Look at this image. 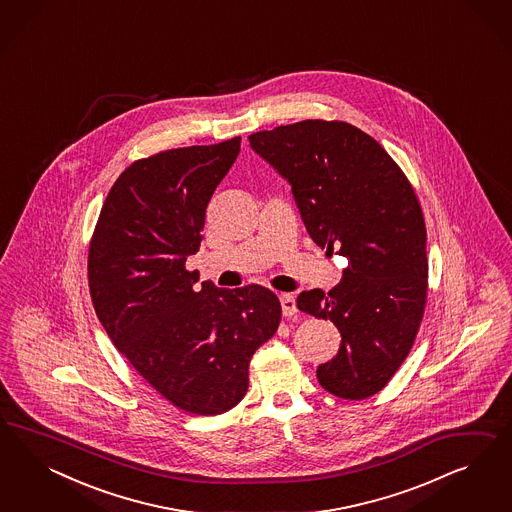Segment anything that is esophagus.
Masks as SVG:
<instances>
[{
    "label": "esophagus",
    "mask_w": 512,
    "mask_h": 512,
    "mask_svg": "<svg viewBox=\"0 0 512 512\" xmlns=\"http://www.w3.org/2000/svg\"><path fill=\"white\" fill-rule=\"evenodd\" d=\"M279 302H281V311H283L285 317H293L296 311H298L296 310L295 296L291 295V293L279 295Z\"/></svg>",
    "instance_id": "esophagus-1"
}]
</instances>
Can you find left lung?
I'll list each match as a JSON object with an SVG mask.
<instances>
[{"label": "left lung", "mask_w": 512, "mask_h": 512, "mask_svg": "<svg viewBox=\"0 0 512 512\" xmlns=\"http://www.w3.org/2000/svg\"><path fill=\"white\" fill-rule=\"evenodd\" d=\"M283 176L311 240L347 257L341 281L302 291L298 310L338 326V355L317 368L343 400L377 394L417 338L428 293L426 225L419 199L385 148L345 122L304 120L249 135Z\"/></svg>", "instance_id": "1"}]
</instances>
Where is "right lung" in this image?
<instances>
[{"label":"right lung","mask_w":512,"mask_h":512,"mask_svg":"<svg viewBox=\"0 0 512 512\" xmlns=\"http://www.w3.org/2000/svg\"><path fill=\"white\" fill-rule=\"evenodd\" d=\"M240 137L139 159L114 182L88 253L93 308L116 349L172 405L233 409L249 360L281 321L261 285L219 289L186 270L206 206L240 154Z\"/></svg>","instance_id":"1"}]
</instances>
